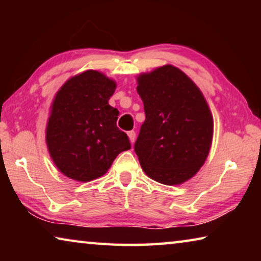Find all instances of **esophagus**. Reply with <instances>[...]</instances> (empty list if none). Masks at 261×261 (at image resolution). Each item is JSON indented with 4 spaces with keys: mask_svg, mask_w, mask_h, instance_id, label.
<instances>
[{
    "mask_svg": "<svg viewBox=\"0 0 261 261\" xmlns=\"http://www.w3.org/2000/svg\"><path fill=\"white\" fill-rule=\"evenodd\" d=\"M127 137H129L131 143L134 144L135 140H136V132L135 131H129V132H127Z\"/></svg>",
    "mask_w": 261,
    "mask_h": 261,
    "instance_id": "34e87169",
    "label": "esophagus"
}]
</instances>
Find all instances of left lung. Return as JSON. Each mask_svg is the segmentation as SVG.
Segmentation results:
<instances>
[{
  "label": "left lung",
  "mask_w": 261,
  "mask_h": 261,
  "mask_svg": "<svg viewBox=\"0 0 261 261\" xmlns=\"http://www.w3.org/2000/svg\"><path fill=\"white\" fill-rule=\"evenodd\" d=\"M137 92L146 118L135 152L149 178L179 185L204 165L213 140L214 122L202 92L171 64L137 76Z\"/></svg>",
  "instance_id": "8db88e82"
}]
</instances>
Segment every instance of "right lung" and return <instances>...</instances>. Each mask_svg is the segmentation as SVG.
<instances>
[{
    "mask_svg": "<svg viewBox=\"0 0 261 261\" xmlns=\"http://www.w3.org/2000/svg\"><path fill=\"white\" fill-rule=\"evenodd\" d=\"M116 82L96 70L69 78L53 100L46 144L62 174L91 182L107 173L116 156L131 148L116 125L118 110L108 103Z\"/></svg>",
    "mask_w": 261,
    "mask_h": 261,
    "instance_id": "add662e5",
    "label": "right lung"
}]
</instances>
